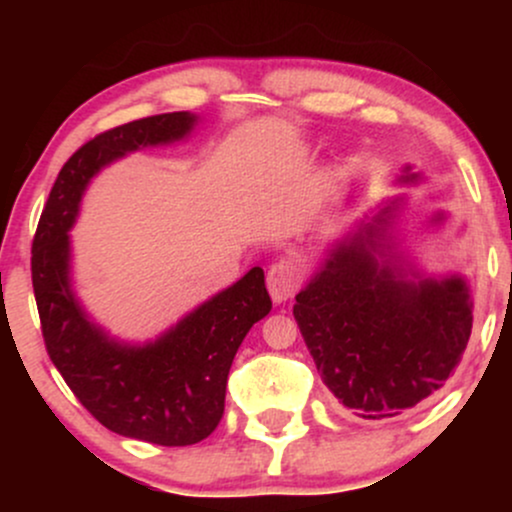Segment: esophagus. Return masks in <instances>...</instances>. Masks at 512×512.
<instances>
[{
  "mask_svg": "<svg viewBox=\"0 0 512 512\" xmlns=\"http://www.w3.org/2000/svg\"><path fill=\"white\" fill-rule=\"evenodd\" d=\"M303 284V269L301 264L291 257H281L279 262H274L267 272V289L274 303H284L289 298L296 296V291Z\"/></svg>",
  "mask_w": 512,
  "mask_h": 512,
  "instance_id": "34e87169",
  "label": "esophagus"
}]
</instances>
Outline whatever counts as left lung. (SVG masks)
<instances>
[{
  "instance_id": "1",
  "label": "left lung",
  "mask_w": 512,
  "mask_h": 512,
  "mask_svg": "<svg viewBox=\"0 0 512 512\" xmlns=\"http://www.w3.org/2000/svg\"><path fill=\"white\" fill-rule=\"evenodd\" d=\"M397 202L339 243L293 305L325 385L363 419L397 416L438 392L472 334L464 279H424L383 252Z\"/></svg>"
}]
</instances>
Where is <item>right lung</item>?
Wrapping results in <instances>:
<instances>
[{
	"label": "right lung",
	"mask_w": 512,
	"mask_h": 512,
	"mask_svg": "<svg viewBox=\"0 0 512 512\" xmlns=\"http://www.w3.org/2000/svg\"><path fill=\"white\" fill-rule=\"evenodd\" d=\"M197 117L163 113L98 134L64 163L38 221L31 250L33 293L50 361L105 428L180 448L214 433L226 380L245 334L272 310L262 267L216 293L156 342L129 346L88 320L69 284V228L88 180L142 146L187 137Z\"/></svg>",
	"instance_id": "right-lung-1"
}]
</instances>
